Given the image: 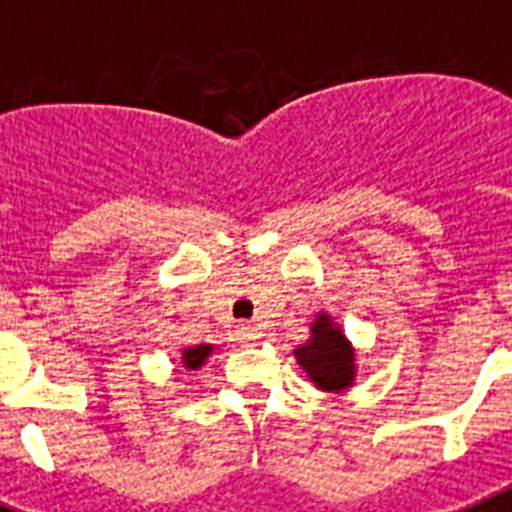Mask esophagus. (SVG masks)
<instances>
[{
    "mask_svg": "<svg viewBox=\"0 0 512 512\" xmlns=\"http://www.w3.org/2000/svg\"><path fill=\"white\" fill-rule=\"evenodd\" d=\"M235 341L243 343V346H251V343H259V341H261L259 325L241 323V325H238V330H235Z\"/></svg>",
    "mask_w": 512,
    "mask_h": 512,
    "instance_id": "34e87169",
    "label": "esophagus"
}]
</instances>
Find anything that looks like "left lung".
<instances>
[{"mask_svg": "<svg viewBox=\"0 0 512 512\" xmlns=\"http://www.w3.org/2000/svg\"><path fill=\"white\" fill-rule=\"evenodd\" d=\"M292 356L320 392L343 395L356 384V348L330 312L320 310L315 315L310 338L297 346Z\"/></svg>", "mask_w": 512, "mask_h": 512, "instance_id": "8db88e82", "label": "left lung"}]
</instances>
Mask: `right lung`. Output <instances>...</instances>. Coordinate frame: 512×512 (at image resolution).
<instances>
[{"instance_id":"1","label":"right lung","mask_w":512,"mask_h":512,"mask_svg":"<svg viewBox=\"0 0 512 512\" xmlns=\"http://www.w3.org/2000/svg\"><path fill=\"white\" fill-rule=\"evenodd\" d=\"M212 354H217V346H212V343H200V346H184L182 351H179V359L174 361L182 366L184 372H200Z\"/></svg>"}]
</instances>
